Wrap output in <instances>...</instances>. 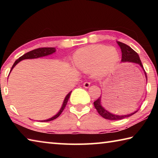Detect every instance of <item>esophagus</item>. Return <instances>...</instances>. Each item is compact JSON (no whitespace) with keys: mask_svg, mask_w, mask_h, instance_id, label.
<instances>
[{"mask_svg":"<svg viewBox=\"0 0 158 158\" xmlns=\"http://www.w3.org/2000/svg\"><path fill=\"white\" fill-rule=\"evenodd\" d=\"M90 81H85L83 85H84V87L85 88H89L90 86Z\"/></svg>","mask_w":158,"mask_h":158,"instance_id":"obj_1","label":"esophagus"}]
</instances>
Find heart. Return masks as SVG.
Returning a JSON list of instances; mask_svg holds the SVG:
<instances>
[{"label":"heart","instance_id":"b5f03b06","mask_svg":"<svg viewBox=\"0 0 158 158\" xmlns=\"http://www.w3.org/2000/svg\"><path fill=\"white\" fill-rule=\"evenodd\" d=\"M119 61L118 51L113 47L94 44L77 50L73 56V63L83 71L93 70V76L102 78L116 68Z\"/></svg>","mask_w":158,"mask_h":158}]
</instances>
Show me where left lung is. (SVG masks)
I'll use <instances>...</instances> for the list:
<instances>
[{
    "instance_id": "1",
    "label": "left lung",
    "mask_w": 158,
    "mask_h": 158,
    "mask_svg": "<svg viewBox=\"0 0 158 158\" xmlns=\"http://www.w3.org/2000/svg\"><path fill=\"white\" fill-rule=\"evenodd\" d=\"M117 42L120 46V47H121V49L122 52L121 61H123V62H127H127L139 64V65L141 68L143 69V65L142 63H141V61L140 60L139 56L138 53L136 52L135 51H134L130 47L128 46V45L123 43V42ZM144 72H145L146 77L147 79L146 71L144 70ZM100 100H101V96L100 97H99V98L97 99V100L93 102V104H94L95 108L97 109L98 114L105 119L111 120V121H118V120H121L123 118H125L131 116L132 115L135 114L136 112H137V111H136L135 113H132L128 115H125V116H118V115L112 114L111 113H109V112H108L107 111H106L105 109L101 106Z\"/></svg>"
}]
</instances>
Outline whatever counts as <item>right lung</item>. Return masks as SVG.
<instances>
[{
	"mask_svg": "<svg viewBox=\"0 0 158 158\" xmlns=\"http://www.w3.org/2000/svg\"><path fill=\"white\" fill-rule=\"evenodd\" d=\"M55 52H56V49H55V48H53V47H42V48H38V49L32 50V51H31V52H29L28 53H25V54H23L22 56L19 58V59L16 60L15 63L13 64V65H12V68H11V70L13 69V68H14V67L16 65H17V64L19 62V61L22 60L23 59H29V58H39V57H42V56H45L52 54V53H54ZM11 70H10V71H11ZM71 93L72 92H69L68 94L66 95L65 100H64L62 107H61L60 110L59 111V112H58V113L56 115V116H53L52 118H49V119L44 120V121H41L42 122H48V121H53V120L57 118L61 114V113H62L63 111L64 110V109H65L67 103H68V101L69 100V97H70Z\"/></svg>",
	"mask_w": 158,
	"mask_h": 158,
	"instance_id": "right-lung-1",
	"label": "right lung"
}]
</instances>
